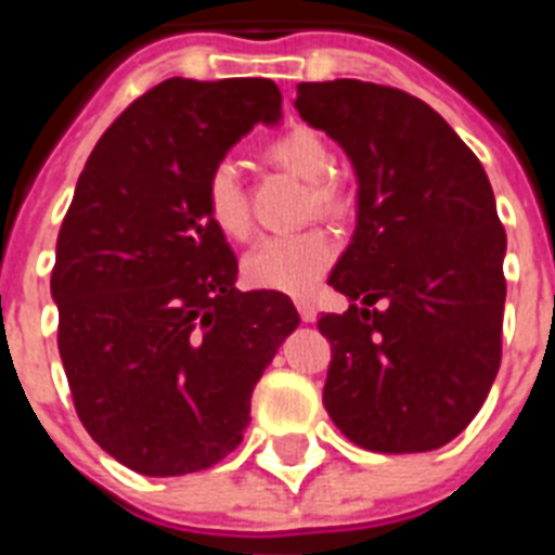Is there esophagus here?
Masks as SVG:
<instances>
[{"mask_svg":"<svg viewBox=\"0 0 555 555\" xmlns=\"http://www.w3.org/2000/svg\"><path fill=\"white\" fill-rule=\"evenodd\" d=\"M296 308H299V317H302V322H317V308H313L311 302L299 299V302H296Z\"/></svg>","mask_w":555,"mask_h":555,"instance_id":"34e87169","label":"esophagus"}]
</instances>
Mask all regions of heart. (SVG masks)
Here are the masks:
<instances>
[{
    "label": "heart",
    "mask_w": 555,
    "mask_h": 555,
    "mask_svg": "<svg viewBox=\"0 0 555 555\" xmlns=\"http://www.w3.org/2000/svg\"><path fill=\"white\" fill-rule=\"evenodd\" d=\"M270 155L287 172L311 184L313 207L320 212H337L343 198H339L337 184L331 181L334 158H331L328 143L322 141L320 134L311 129H294L273 141ZM204 198H207L209 221L221 233L230 238H244L250 233V212H247L242 178L233 160H218L216 167L209 169ZM331 261H334V242L320 230L261 235L259 242L244 253L242 273L256 287L302 296L325 276Z\"/></svg>",
    "instance_id": "b5f03b06"
}]
</instances>
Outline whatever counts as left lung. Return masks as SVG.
I'll list each match as a JSON object with an SVG mask.
<instances>
[{"instance_id": "1", "label": "left lung", "mask_w": 555, "mask_h": 555, "mask_svg": "<svg viewBox=\"0 0 555 555\" xmlns=\"http://www.w3.org/2000/svg\"><path fill=\"white\" fill-rule=\"evenodd\" d=\"M294 106L357 176L354 235L328 285L363 308L317 322L331 343L322 403L371 452L443 447L501 365L507 235L490 178L435 108L400 89L299 82Z\"/></svg>"}]
</instances>
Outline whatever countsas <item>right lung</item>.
<instances>
[{
	"label": "right lung",
	"instance_id": "right-lung-1",
	"mask_svg": "<svg viewBox=\"0 0 555 555\" xmlns=\"http://www.w3.org/2000/svg\"><path fill=\"white\" fill-rule=\"evenodd\" d=\"M282 120L264 77H169L86 160L56 235L51 296L82 426L152 478L207 469L250 423V395L299 325L282 294L235 287L207 176L256 124Z\"/></svg>",
	"mask_w": 555,
	"mask_h": 555
}]
</instances>
